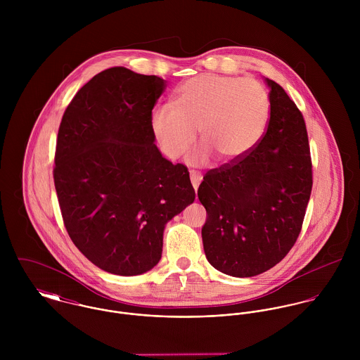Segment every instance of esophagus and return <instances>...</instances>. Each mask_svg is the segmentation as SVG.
<instances>
[{
  "label": "esophagus",
  "mask_w": 360,
  "mask_h": 360,
  "mask_svg": "<svg viewBox=\"0 0 360 360\" xmlns=\"http://www.w3.org/2000/svg\"><path fill=\"white\" fill-rule=\"evenodd\" d=\"M190 179H191V184H193L194 190L197 191V190H198V186H200V183H201V176H200L198 173H195V172H191V173H190Z\"/></svg>",
  "instance_id": "esophagus-1"
}]
</instances>
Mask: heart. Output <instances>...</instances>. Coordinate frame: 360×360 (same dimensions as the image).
Instances as JSON below:
<instances>
[{
    "label": "heart",
    "instance_id": "1",
    "mask_svg": "<svg viewBox=\"0 0 360 360\" xmlns=\"http://www.w3.org/2000/svg\"><path fill=\"white\" fill-rule=\"evenodd\" d=\"M172 105L153 113V131L162 151L172 159L186 154L197 140L204 144L190 162L202 166L212 156L223 163L250 154L269 120L266 90L250 77L200 75L184 82Z\"/></svg>",
    "mask_w": 360,
    "mask_h": 360
}]
</instances>
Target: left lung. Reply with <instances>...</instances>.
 I'll list each match as a JSON object with an SVG mask.
<instances>
[{"label": "left lung", "instance_id": "8db88e82", "mask_svg": "<svg viewBox=\"0 0 360 360\" xmlns=\"http://www.w3.org/2000/svg\"><path fill=\"white\" fill-rule=\"evenodd\" d=\"M267 130L244 158L212 169L198 198L205 206L207 262L233 277L276 266L294 247L311 193V159L304 116L284 89L264 79Z\"/></svg>", "mask_w": 360, "mask_h": 360}]
</instances>
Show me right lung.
Instances as JSON below:
<instances>
[{
  "mask_svg": "<svg viewBox=\"0 0 360 360\" xmlns=\"http://www.w3.org/2000/svg\"><path fill=\"white\" fill-rule=\"evenodd\" d=\"M166 80L123 66L86 83L58 130L53 183L77 250L108 273L137 276L162 257L169 220L195 200L190 173L155 146Z\"/></svg>",
  "mask_w": 360,
  "mask_h": 360,
  "instance_id": "right-lung-1",
  "label": "right lung"
}]
</instances>
